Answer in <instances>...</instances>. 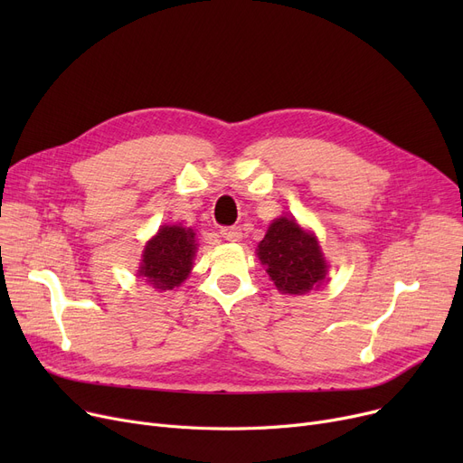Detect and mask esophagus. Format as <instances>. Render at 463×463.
<instances>
[{
  "instance_id": "obj_1",
  "label": "esophagus",
  "mask_w": 463,
  "mask_h": 463,
  "mask_svg": "<svg viewBox=\"0 0 463 463\" xmlns=\"http://www.w3.org/2000/svg\"><path fill=\"white\" fill-rule=\"evenodd\" d=\"M222 236L227 241H240L241 240V229L240 227H225V229H222Z\"/></svg>"
}]
</instances>
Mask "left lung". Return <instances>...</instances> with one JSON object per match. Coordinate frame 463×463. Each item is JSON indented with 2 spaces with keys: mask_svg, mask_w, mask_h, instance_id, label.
Instances as JSON below:
<instances>
[{
  "mask_svg": "<svg viewBox=\"0 0 463 463\" xmlns=\"http://www.w3.org/2000/svg\"><path fill=\"white\" fill-rule=\"evenodd\" d=\"M259 259L281 293L306 295L326 276V260L317 238L293 217H279L259 244Z\"/></svg>",
  "mask_w": 463,
  "mask_h": 463,
  "instance_id": "1",
  "label": "left lung"
}]
</instances>
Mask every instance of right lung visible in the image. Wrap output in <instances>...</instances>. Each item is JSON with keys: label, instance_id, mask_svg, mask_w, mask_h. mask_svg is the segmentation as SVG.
I'll list each match as a JSON object with an SVG mask.
<instances>
[{"label": "right lung", "instance_id": "obj_1", "mask_svg": "<svg viewBox=\"0 0 463 463\" xmlns=\"http://www.w3.org/2000/svg\"><path fill=\"white\" fill-rule=\"evenodd\" d=\"M197 251L194 232L178 225H165L144 248L138 276L150 281L154 288L173 290L187 276Z\"/></svg>", "mask_w": 463, "mask_h": 463}]
</instances>
